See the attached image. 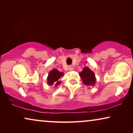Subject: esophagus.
<instances>
[{"label":"esophagus","instance_id":"34e87169","mask_svg":"<svg viewBox=\"0 0 133 133\" xmlns=\"http://www.w3.org/2000/svg\"><path fill=\"white\" fill-rule=\"evenodd\" d=\"M68 70H69V71H71L73 70V67H72V66H69Z\"/></svg>","mask_w":133,"mask_h":133}]
</instances>
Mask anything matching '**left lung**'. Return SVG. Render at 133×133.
<instances>
[{
    "instance_id": "8db88e82",
    "label": "left lung",
    "mask_w": 133,
    "mask_h": 133,
    "mask_svg": "<svg viewBox=\"0 0 133 133\" xmlns=\"http://www.w3.org/2000/svg\"><path fill=\"white\" fill-rule=\"evenodd\" d=\"M83 83L87 86H94L96 83V79L95 74L92 70L88 67H85L83 68L82 71L79 72Z\"/></svg>"
}]
</instances>
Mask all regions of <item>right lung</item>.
Wrapping results in <instances>:
<instances>
[{
    "instance_id": "add662e5",
    "label": "right lung",
    "mask_w": 133,
    "mask_h": 133,
    "mask_svg": "<svg viewBox=\"0 0 133 133\" xmlns=\"http://www.w3.org/2000/svg\"><path fill=\"white\" fill-rule=\"evenodd\" d=\"M63 73L62 72H60L56 69H53L48 73V76L47 77V82L48 85H52L54 84L56 87L61 84V81H59V79L62 76H63Z\"/></svg>"
}]
</instances>
